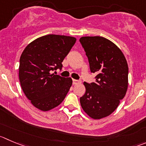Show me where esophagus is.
<instances>
[{
    "instance_id": "esophagus-1",
    "label": "esophagus",
    "mask_w": 146,
    "mask_h": 146,
    "mask_svg": "<svg viewBox=\"0 0 146 146\" xmlns=\"http://www.w3.org/2000/svg\"><path fill=\"white\" fill-rule=\"evenodd\" d=\"M72 81H73V84H79V83L81 82L79 81V80H73Z\"/></svg>"
}]
</instances>
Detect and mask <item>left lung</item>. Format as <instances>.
Instances as JSON below:
<instances>
[{
	"mask_svg": "<svg viewBox=\"0 0 146 146\" xmlns=\"http://www.w3.org/2000/svg\"><path fill=\"white\" fill-rule=\"evenodd\" d=\"M80 43L88 57L96 82H84L85 94L80 98L83 110L95 120L108 117L117 109L128 87V66L121 50L108 38L83 36Z\"/></svg>",
	"mask_w": 146,
	"mask_h": 146,
	"instance_id": "1",
	"label": "left lung"
}]
</instances>
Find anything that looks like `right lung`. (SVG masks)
<instances>
[{
  "mask_svg": "<svg viewBox=\"0 0 146 146\" xmlns=\"http://www.w3.org/2000/svg\"><path fill=\"white\" fill-rule=\"evenodd\" d=\"M77 38L64 35L48 34L31 41L20 57L19 80L26 98L42 111L60 105L72 84L70 77L51 74L62 69L64 59Z\"/></svg>",
  "mask_w": 146,
  "mask_h": 146,
  "instance_id": "right-lung-1",
  "label": "right lung"
}]
</instances>
